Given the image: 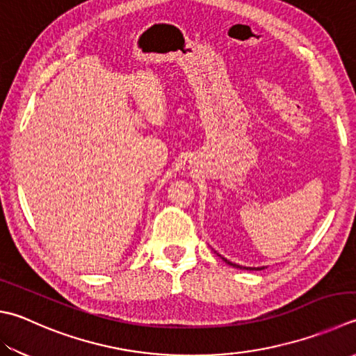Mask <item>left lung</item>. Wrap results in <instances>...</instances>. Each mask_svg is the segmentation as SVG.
Wrapping results in <instances>:
<instances>
[{
  "label": "left lung",
  "mask_w": 356,
  "mask_h": 356,
  "mask_svg": "<svg viewBox=\"0 0 356 356\" xmlns=\"http://www.w3.org/2000/svg\"><path fill=\"white\" fill-rule=\"evenodd\" d=\"M223 260L226 261L227 265H231V266H236V268H245V266H240V265H236V264H232V261H229V260H226L225 257H223ZM246 270H264V268H246Z\"/></svg>",
  "instance_id": "8db88e82"
}]
</instances>
